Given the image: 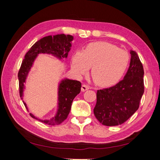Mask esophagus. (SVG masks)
Wrapping results in <instances>:
<instances>
[{
    "label": "esophagus",
    "instance_id": "1",
    "mask_svg": "<svg viewBox=\"0 0 160 160\" xmlns=\"http://www.w3.org/2000/svg\"><path fill=\"white\" fill-rule=\"evenodd\" d=\"M88 89H89V87L87 85V84H82V87H81V90H82V91H85Z\"/></svg>",
    "mask_w": 160,
    "mask_h": 160
}]
</instances>
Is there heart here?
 <instances>
[{
  "label": "heart",
  "mask_w": 160,
  "mask_h": 160,
  "mask_svg": "<svg viewBox=\"0 0 160 160\" xmlns=\"http://www.w3.org/2000/svg\"><path fill=\"white\" fill-rule=\"evenodd\" d=\"M130 61L127 51L107 42L87 45L83 52L78 51L71 60V68L78 76L86 74L91 69V76L100 86H111L124 76Z\"/></svg>",
  "instance_id": "obj_1"
}]
</instances>
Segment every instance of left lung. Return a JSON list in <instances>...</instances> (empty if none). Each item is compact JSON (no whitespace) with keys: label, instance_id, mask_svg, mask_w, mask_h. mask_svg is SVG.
<instances>
[{"label":"left lung","instance_id":"8db88e82","mask_svg":"<svg viewBox=\"0 0 160 160\" xmlns=\"http://www.w3.org/2000/svg\"><path fill=\"white\" fill-rule=\"evenodd\" d=\"M130 66L124 79L115 86L97 91L93 113L101 124H123L136 111L144 91V69L137 53L131 51Z\"/></svg>","mask_w":160,"mask_h":160}]
</instances>
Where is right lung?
I'll return each instance as SVG.
<instances>
[{
    "label": "right lung",
    "instance_id": "obj_1",
    "mask_svg": "<svg viewBox=\"0 0 160 160\" xmlns=\"http://www.w3.org/2000/svg\"><path fill=\"white\" fill-rule=\"evenodd\" d=\"M73 38L72 36L65 34L45 36L38 40L27 52L18 73L19 93L21 99H22L24 82H25L27 76L36 56L39 53H49L52 54L60 59L62 58H67L68 52L70 51L71 47V42ZM58 89V109L56 115L50 120H39L47 124L58 125L66 120L70 112L73 99L80 92L81 82L77 80L64 79L61 81ZM24 104L27 107L25 102ZM30 115L36 120H38L32 113H30Z\"/></svg>",
    "mask_w": 160,
    "mask_h": 160
}]
</instances>
